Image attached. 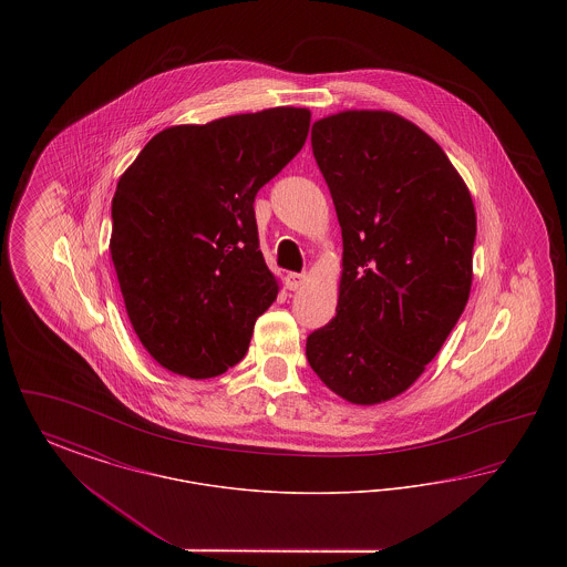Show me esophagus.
I'll return each instance as SVG.
<instances>
[{
  "label": "esophagus",
  "mask_w": 567,
  "mask_h": 567,
  "mask_svg": "<svg viewBox=\"0 0 567 567\" xmlns=\"http://www.w3.org/2000/svg\"><path fill=\"white\" fill-rule=\"evenodd\" d=\"M303 282H306V274H296V271H291V274H287V276H285V285H287V289H289V291H297V289H301V287H303Z\"/></svg>",
  "instance_id": "1"
}]
</instances>
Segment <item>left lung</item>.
<instances>
[{"label": "left lung", "mask_w": 567, "mask_h": 567, "mask_svg": "<svg viewBox=\"0 0 567 567\" xmlns=\"http://www.w3.org/2000/svg\"><path fill=\"white\" fill-rule=\"evenodd\" d=\"M312 151L344 252L338 315L306 357L342 400L382 404L425 372L467 303L474 202L440 144L389 110L319 118Z\"/></svg>", "instance_id": "obj_1"}]
</instances>
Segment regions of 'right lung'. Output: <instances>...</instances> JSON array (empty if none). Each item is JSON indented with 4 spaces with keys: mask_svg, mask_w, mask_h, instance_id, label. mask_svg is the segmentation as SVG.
<instances>
[{
    "mask_svg": "<svg viewBox=\"0 0 567 567\" xmlns=\"http://www.w3.org/2000/svg\"><path fill=\"white\" fill-rule=\"evenodd\" d=\"M310 110L234 114L155 135L118 178L110 255L135 336L178 377L243 361L278 296L255 195L301 151Z\"/></svg>",
    "mask_w": 567,
    "mask_h": 567,
    "instance_id": "right-lung-1",
    "label": "right lung"
}]
</instances>
